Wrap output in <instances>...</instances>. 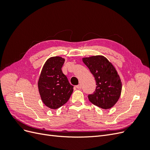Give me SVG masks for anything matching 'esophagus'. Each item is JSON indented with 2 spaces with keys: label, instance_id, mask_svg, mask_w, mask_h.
<instances>
[{
  "label": "esophagus",
  "instance_id": "1",
  "mask_svg": "<svg viewBox=\"0 0 150 150\" xmlns=\"http://www.w3.org/2000/svg\"><path fill=\"white\" fill-rule=\"evenodd\" d=\"M76 88L77 89H81V84H79V85H78V86H76Z\"/></svg>",
  "mask_w": 150,
  "mask_h": 150
}]
</instances>
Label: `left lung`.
I'll return each instance as SVG.
<instances>
[{"label": "left lung", "mask_w": 150, "mask_h": 150, "mask_svg": "<svg viewBox=\"0 0 150 150\" xmlns=\"http://www.w3.org/2000/svg\"><path fill=\"white\" fill-rule=\"evenodd\" d=\"M83 61L94 76L96 90L88 95L91 103L99 108H111L120 97L122 83L115 67L103 56L83 58Z\"/></svg>", "instance_id": "8db88e82"}]
</instances>
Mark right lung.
<instances>
[{"mask_svg":"<svg viewBox=\"0 0 150 150\" xmlns=\"http://www.w3.org/2000/svg\"><path fill=\"white\" fill-rule=\"evenodd\" d=\"M65 59L59 56L51 57L42 67L38 81V89L43 103L56 110L66 104L73 91L61 68Z\"/></svg>","mask_w":150,"mask_h":150,"instance_id":"obj_1","label":"right lung"}]
</instances>
